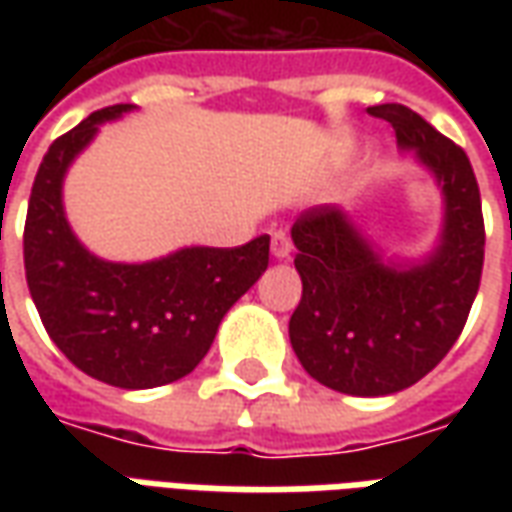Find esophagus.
Returning a JSON list of instances; mask_svg holds the SVG:
<instances>
[{
	"instance_id": "1",
	"label": "esophagus",
	"mask_w": 512,
	"mask_h": 512,
	"mask_svg": "<svg viewBox=\"0 0 512 512\" xmlns=\"http://www.w3.org/2000/svg\"><path fill=\"white\" fill-rule=\"evenodd\" d=\"M290 249H293L290 235L285 233V230H277L274 238H271V255L277 257V260H285V257H290Z\"/></svg>"
}]
</instances>
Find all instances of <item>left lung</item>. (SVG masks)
Masks as SVG:
<instances>
[{
  "instance_id": "8db88e82",
  "label": "left lung",
  "mask_w": 512,
  "mask_h": 512,
  "mask_svg": "<svg viewBox=\"0 0 512 512\" xmlns=\"http://www.w3.org/2000/svg\"><path fill=\"white\" fill-rule=\"evenodd\" d=\"M367 112L392 123L397 145L439 183V246L422 263L395 266L337 205L304 211L290 230L304 290L288 332L315 381L343 395L381 397L428 376L461 337L483 277L485 227L463 147L403 104Z\"/></svg>"
}]
</instances>
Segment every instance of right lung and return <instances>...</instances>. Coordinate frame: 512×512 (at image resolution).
<instances>
[{
    "mask_svg": "<svg viewBox=\"0 0 512 512\" xmlns=\"http://www.w3.org/2000/svg\"><path fill=\"white\" fill-rule=\"evenodd\" d=\"M131 109H98L51 142L29 194L24 268L40 321L73 365L120 389H153L200 365L227 310L268 268L271 238L186 246L150 263L90 255L65 219L62 180L98 126Z\"/></svg>",
    "mask_w": 512,
    "mask_h": 512,
    "instance_id": "right-lung-1",
    "label": "right lung"
}]
</instances>
